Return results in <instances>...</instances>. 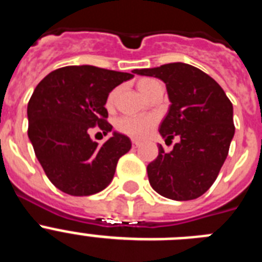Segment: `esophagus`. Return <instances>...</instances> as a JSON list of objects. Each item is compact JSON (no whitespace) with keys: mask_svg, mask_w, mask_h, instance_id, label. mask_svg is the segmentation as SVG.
I'll return each mask as SVG.
<instances>
[{"mask_svg":"<svg viewBox=\"0 0 262 262\" xmlns=\"http://www.w3.org/2000/svg\"><path fill=\"white\" fill-rule=\"evenodd\" d=\"M140 145V140H136V139H133V147L138 148Z\"/></svg>","mask_w":262,"mask_h":262,"instance_id":"1","label":"esophagus"}]
</instances>
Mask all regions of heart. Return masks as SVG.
Wrapping results in <instances>:
<instances>
[{
    "instance_id": "b5f03b06",
    "label": "heart",
    "mask_w": 262,
    "mask_h": 262,
    "mask_svg": "<svg viewBox=\"0 0 262 262\" xmlns=\"http://www.w3.org/2000/svg\"><path fill=\"white\" fill-rule=\"evenodd\" d=\"M157 81L154 78H143L138 82V88L143 96H147V93L151 90V88L156 84ZM115 92H111L107 98V105L111 106L114 102ZM156 124V118L152 115H145V117H122L117 120V128L122 134H126L133 138L142 139L145 138L151 133L152 128Z\"/></svg>"
}]
</instances>
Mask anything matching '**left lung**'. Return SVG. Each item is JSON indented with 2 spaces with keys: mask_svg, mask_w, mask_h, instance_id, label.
Listing matches in <instances>:
<instances>
[{
  "mask_svg": "<svg viewBox=\"0 0 262 262\" xmlns=\"http://www.w3.org/2000/svg\"><path fill=\"white\" fill-rule=\"evenodd\" d=\"M134 72L165 82L170 106L159 133L165 142L180 138L168 154L159 145V156L147 166L149 184L169 200H195L214 184L227 159L235 135L232 103L214 78L185 62Z\"/></svg>",
  "mask_w": 262,
  "mask_h": 262,
  "instance_id": "1",
  "label": "left lung"
}]
</instances>
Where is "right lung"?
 Segmentation results:
<instances>
[{"label":"right lung","mask_w":262,"mask_h":262,"mask_svg":"<svg viewBox=\"0 0 262 262\" xmlns=\"http://www.w3.org/2000/svg\"><path fill=\"white\" fill-rule=\"evenodd\" d=\"M133 77L93 66H71L51 72L35 88L27 105V134L41 168L59 190L82 196L108 186L131 140L113 131L98 145L88 131L98 124L105 135L110 133L108 93Z\"/></svg>","instance_id":"add662e5"}]
</instances>
